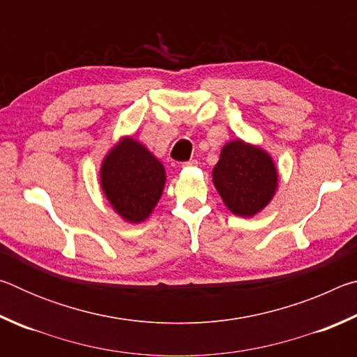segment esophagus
<instances>
[{"instance_id":"obj_1","label":"esophagus","mask_w":357,"mask_h":357,"mask_svg":"<svg viewBox=\"0 0 357 357\" xmlns=\"http://www.w3.org/2000/svg\"><path fill=\"white\" fill-rule=\"evenodd\" d=\"M197 165H198V162L195 159H190V160H187V162H184V164H183L184 168H187V167H197Z\"/></svg>"}]
</instances>
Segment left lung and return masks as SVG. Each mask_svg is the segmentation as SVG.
<instances>
[{"label": "left lung", "mask_w": 357, "mask_h": 357, "mask_svg": "<svg viewBox=\"0 0 357 357\" xmlns=\"http://www.w3.org/2000/svg\"><path fill=\"white\" fill-rule=\"evenodd\" d=\"M213 183L228 211L239 217H253L273 200L279 173L273 157L263 148L238 138L222 148Z\"/></svg>", "instance_id": "obj_1"}]
</instances>
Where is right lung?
Segmentation results:
<instances>
[{
    "instance_id": "obj_1",
    "label": "right lung",
    "mask_w": 357,
    "mask_h": 357,
    "mask_svg": "<svg viewBox=\"0 0 357 357\" xmlns=\"http://www.w3.org/2000/svg\"><path fill=\"white\" fill-rule=\"evenodd\" d=\"M167 181L162 162L132 137L121 138L100 165V189L121 219L140 223L153 214Z\"/></svg>"
}]
</instances>
